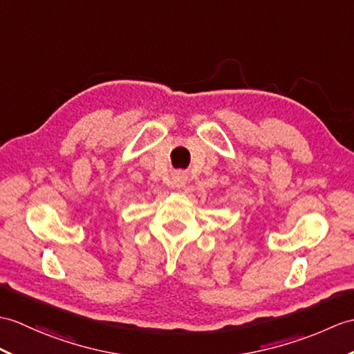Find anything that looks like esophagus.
<instances>
[{"instance_id":"34e87169","label":"esophagus","mask_w":354,"mask_h":354,"mask_svg":"<svg viewBox=\"0 0 354 354\" xmlns=\"http://www.w3.org/2000/svg\"><path fill=\"white\" fill-rule=\"evenodd\" d=\"M175 184H176V187H183V185H184V180L180 179V178H178V179L175 180Z\"/></svg>"}]
</instances>
